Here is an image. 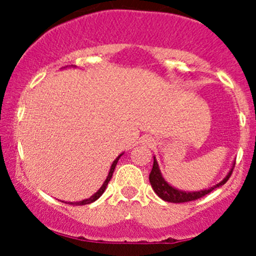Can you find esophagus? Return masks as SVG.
<instances>
[{
    "label": "esophagus",
    "mask_w": 256,
    "mask_h": 256,
    "mask_svg": "<svg viewBox=\"0 0 256 256\" xmlns=\"http://www.w3.org/2000/svg\"><path fill=\"white\" fill-rule=\"evenodd\" d=\"M154 141H152V140H150V141H148V146H154Z\"/></svg>",
    "instance_id": "esophagus-1"
}]
</instances>
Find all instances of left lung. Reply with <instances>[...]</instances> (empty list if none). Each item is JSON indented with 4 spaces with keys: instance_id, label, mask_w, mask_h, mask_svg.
<instances>
[{
    "instance_id": "8db88e82",
    "label": "left lung",
    "mask_w": 256,
    "mask_h": 256,
    "mask_svg": "<svg viewBox=\"0 0 256 256\" xmlns=\"http://www.w3.org/2000/svg\"><path fill=\"white\" fill-rule=\"evenodd\" d=\"M236 164V162H234ZM232 166L230 171L226 174V176L223 178L219 183H216L213 187L208 188V190H177V188L172 187L166 180H164V176H162L161 171H160L158 164L156 161V157H154V166H152L151 174H150V183H151L152 188H154V193L158 196L161 200H166V202L171 203H184V202H190V200H200V198L204 197L208 193H210L212 190H214L216 188L222 187L223 184H226V180H229V177L232 176V172H233V167Z\"/></svg>"
}]
</instances>
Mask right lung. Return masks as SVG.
Returning a JSON list of instances; mask_svg holds the SVG:
<instances>
[{"mask_svg":"<svg viewBox=\"0 0 256 256\" xmlns=\"http://www.w3.org/2000/svg\"><path fill=\"white\" fill-rule=\"evenodd\" d=\"M121 156H122V154H118V156L116 157V158H115V161L112 162V167H110L109 174H108L106 180H105V182L102 183V187L99 188V190H98V192H95L94 194H92V197H90V198H88V200H80V202H68L69 204H72V206H84V204H90V203H92V202H95V200H99V198H100V196H102V193L105 192V190H106V187H108V183H109V182H110V180H112V174H114V171H115V167H116V164H118V158H120ZM63 203H66V202H64V200H63Z\"/></svg>","mask_w":256,"mask_h":256,"instance_id":"right-lung-1","label":"right lung"}]
</instances>
